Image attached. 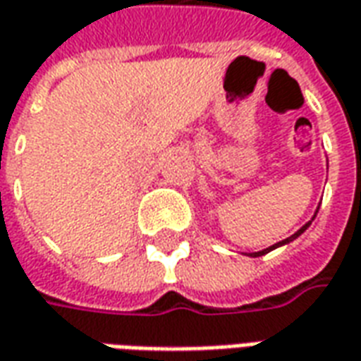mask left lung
Returning a JSON list of instances; mask_svg holds the SVG:
<instances>
[{
    "label": "left lung",
    "mask_w": 361,
    "mask_h": 361,
    "mask_svg": "<svg viewBox=\"0 0 361 361\" xmlns=\"http://www.w3.org/2000/svg\"><path fill=\"white\" fill-rule=\"evenodd\" d=\"M309 224H311V221H309V223H307V224H303V226H301V228H299V231H297V233H295V234H291V236H287L286 240L277 242V244H274V246H269V248H266V250L254 252V254H250V256H252V258H256V256H264V254H268V252H271V250H274V248H277V246H283V244H289V242L295 240L297 236H301V234H303L305 231L309 228Z\"/></svg>",
    "instance_id": "obj_1"
}]
</instances>
